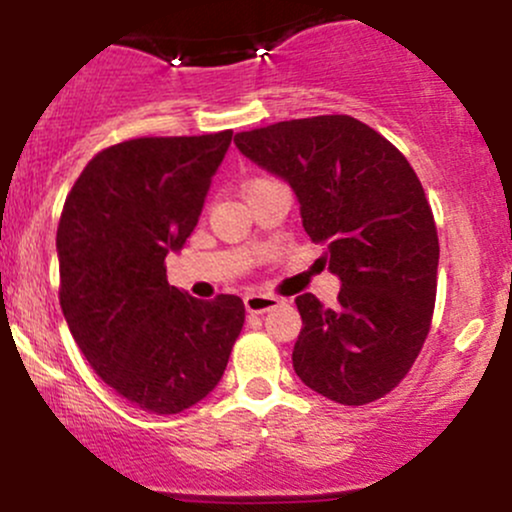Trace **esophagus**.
Returning a JSON list of instances; mask_svg holds the SVG:
<instances>
[{
	"label": "esophagus",
	"mask_w": 512,
	"mask_h": 512,
	"mask_svg": "<svg viewBox=\"0 0 512 512\" xmlns=\"http://www.w3.org/2000/svg\"><path fill=\"white\" fill-rule=\"evenodd\" d=\"M243 301H245V308H248V313H257V315L267 313V310H272L279 305V298L269 296V293H248Z\"/></svg>",
	"instance_id": "esophagus-1"
}]
</instances>
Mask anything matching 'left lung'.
Instances as JSON below:
<instances>
[{"mask_svg": "<svg viewBox=\"0 0 512 512\" xmlns=\"http://www.w3.org/2000/svg\"><path fill=\"white\" fill-rule=\"evenodd\" d=\"M236 146L289 182L305 233L342 281L337 308L296 298L293 370L332 402H375L414 366L436 305L438 233L414 168L349 115L276 122L236 134Z\"/></svg>", "mask_w": 512, "mask_h": 512, "instance_id": "obj_1", "label": "left lung"}]
</instances>
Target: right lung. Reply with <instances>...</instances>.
<instances>
[{
	"label": "right lung",
	"mask_w": 512,
	"mask_h": 512,
	"mask_svg": "<svg viewBox=\"0 0 512 512\" xmlns=\"http://www.w3.org/2000/svg\"><path fill=\"white\" fill-rule=\"evenodd\" d=\"M233 132L142 137L93 156L57 228L60 305L74 342L120 397L180 414L219 385L245 322L238 296L168 284Z\"/></svg>",
	"instance_id": "add662e5"
}]
</instances>
